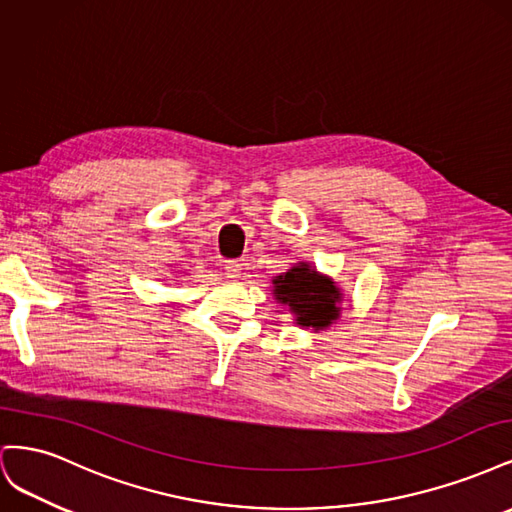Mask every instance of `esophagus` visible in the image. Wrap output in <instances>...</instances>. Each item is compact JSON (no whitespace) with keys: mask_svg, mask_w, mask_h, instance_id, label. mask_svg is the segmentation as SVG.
Masks as SVG:
<instances>
[{"mask_svg":"<svg viewBox=\"0 0 512 512\" xmlns=\"http://www.w3.org/2000/svg\"><path fill=\"white\" fill-rule=\"evenodd\" d=\"M224 269H226V275L230 277V280H237V277H241V262H237V260L226 262Z\"/></svg>","mask_w":512,"mask_h":512,"instance_id":"esophagus-1","label":"esophagus"}]
</instances>
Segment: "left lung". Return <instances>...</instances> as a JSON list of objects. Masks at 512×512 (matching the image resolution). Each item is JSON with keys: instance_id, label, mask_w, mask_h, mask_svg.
Here are the masks:
<instances>
[{"instance_id": "1", "label": "left lung", "mask_w": 512, "mask_h": 512, "mask_svg": "<svg viewBox=\"0 0 512 512\" xmlns=\"http://www.w3.org/2000/svg\"><path fill=\"white\" fill-rule=\"evenodd\" d=\"M273 297L292 314L294 324L314 333L329 329L342 318L344 292L333 277L320 273L312 262H297L286 273L273 277Z\"/></svg>"}]
</instances>
